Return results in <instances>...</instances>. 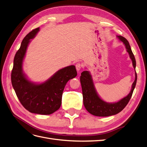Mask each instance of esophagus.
<instances>
[{"label": "esophagus", "mask_w": 147, "mask_h": 147, "mask_svg": "<svg viewBox=\"0 0 147 147\" xmlns=\"http://www.w3.org/2000/svg\"><path fill=\"white\" fill-rule=\"evenodd\" d=\"M75 67H76L77 70L78 71V72H79V71L82 69L83 65L81 63H77V64H76V65H75Z\"/></svg>", "instance_id": "obj_1"}]
</instances>
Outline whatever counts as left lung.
Instances as JSON below:
<instances>
[{
    "label": "left lung",
    "mask_w": 147,
    "mask_h": 147,
    "mask_svg": "<svg viewBox=\"0 0 147 147\" xmlns=\"http://www.w3.org/2000/svg\"><path fill=\"white\" fill-rule=\"evenodd\" d=\"M117 37L125 45L126 51L129 55L130 58L132 61L133 67L136 70V61L134 55L131 50L129 43L125 38L121 35L117 36ZM135 75V80L132 83L131 90L129 94L117 102L108 103V102H106L101 99L97 94L90 72L87 70L83 71L81 74L80 82L82 88L84 107L89 113L97 117H109L118 113L127 105L132 95L137 82L136 72Z\"/></svg>",
    "instance_id": "obj_1"
}]
</instances>
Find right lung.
<instances>
[{"instance_id": "add662e5", "label": "right lung", "mask_w": 147, "mask_h": 147, "mask_svg": "<svg viewBox=\"0 0 147 147\" xmlns=\"http://www.w3.org/2000/svg\"><path fill=\"white\" fill-rule=\"evenodd\" d=\"M32 30L24 38L13 61L11 80L16 94L24 107L30 113L50 115L58 110L66 83L77 76L75 65L59 70L48 80L40 84L31 82L23 71V62L30 42L39 31Z\"/></svg>"}]
</instances>
